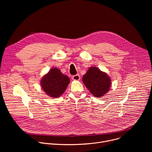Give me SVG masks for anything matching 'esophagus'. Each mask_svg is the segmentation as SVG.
Listing matches in <instances>:
<instances>
[{"label":"esophagus","mask_w":152,"mask_h":152,"mask_svg":"<svg viewBox=\"0 0 152 152\" xmlns=\"http://www.w3.org/2000/svg\"><path fill=\"white\" fill-rule=\"evenodd\" d=\"M72 79L73 80H80V76L79 75H75L72 76Z\"/></svg>","instance_id":"1"}]
</instances>
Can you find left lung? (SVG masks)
Returning a JSON list of instances; mask_svg holds the SVG:
<instances>
[{
  "label": "left lung",
  "instance_id": "obj_1",
  "mask_svg": "<svg viewBox=\"0 0 152 152\" xmlns=\"http://www.w3.org/2000/svg\"><path fill=\"white\" fill-rule=\"evenodd\" d=\"M82 80L86 87L96 97H102L107 93L111 83L110 77L96 67L88 69L83 76Z\"/></svg>",
  "mask_w": 152,
  "mask_h": 152
}]
</instances>
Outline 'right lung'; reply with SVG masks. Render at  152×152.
I'll list each match as a JSON object with an SVG mask.
<instances>
[{
  "mask_svg": "<svg viewBox=\"0 0 152 152\" xmlns=\"http://www.w3.org/2000/svg\"><path fill=\"white\" fill-rule=\"evenodd\" d=\"M69 83V77L56 68L52 69L41 80V87L46 94L55 98L62 94Z\"/></svg>",
  "mask_w": 152,
  "mask_h": 152,
  "instance_id": "add662e5",
  "label": "right lung"
}]
</instances>
